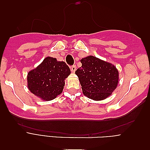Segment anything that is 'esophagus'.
<instances>
[{
  "label": "esophagus",
  "instance_id": "esophagus-1",
  "mask_svg": "<svg viewBox=\"0 0 150 150\" xmlns=\"http://www.w3.org/2000/svg\"><path fill=\"white\" fill-rule=\"evenodd\" d=\"M71 71H72L73 73L75 72V71H76V65H72V66H71Z\"/></svg>",
  "mask_w": 150,
  "mask_h": 150
}]
</instances>
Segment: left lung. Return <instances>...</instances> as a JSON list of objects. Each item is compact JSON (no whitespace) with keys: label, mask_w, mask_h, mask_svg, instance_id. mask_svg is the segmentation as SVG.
<instances>
[{"label":"left lung","mask_w":150,"mask_h":150,"mask_svg":"<svg viewBox=\"0 0 150 150\" xmlns=\"http://www.w3.org/2000/svg\"><path fill=\"white\" fill-rule=\"evenodd\" d=\"M82 66L75 71L84 95L94 100L109 97L119 83V71L113 64L89 55L80 60Z\"/></svg>","instance_id":"1"}]
</instances>
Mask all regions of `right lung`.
Wrapping results in <instances>:
<instances>
[{
    "label": "right lung",
    "instance_id": "1",
    "mask_svg": "<svg viewBox=\"0 0 150 150\" xmlns=\"http://www.w3.org/2000/svg\"><path fill=\"white\" fill-rule=\"evenodd\" d=\"M71 74L65 62L46 57L43 62L28 74V87L30 92L44 100L55 99L63 91L64 79Z\"/></svg>",
    "mask_w": 150,
    "mask_h": 150
}]
</instances>
